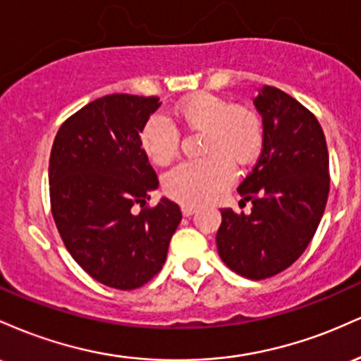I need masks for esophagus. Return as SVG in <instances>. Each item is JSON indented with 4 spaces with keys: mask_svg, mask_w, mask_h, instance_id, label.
I'll list each match as a JSON object with an SVG mask.
<instances>
[{
    "mask_svg": "<svg viewBox=\"0 0 361 361\" xmlns=\"http://www.w3.org/2000/svg\"><path fill=\"white\" fill-rule=\"evenodd\" d=\"M181 212H183L185 217H190V215H193L197 212V207L195 205H181Z\"/></svg>",
    "mask_w": 361,
    "mask_h": 361,
    "instance_id": "1",
    "label": "esophagus"
}]
</instances>
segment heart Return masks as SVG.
<instances>
[{"mask_svg": "<svg viewBox=\"0 0 361 361\" xmlns=\"http://www.w3.org/2000/svg\"><path fill=\"white\" fill-rule=\"evenodd\" d=\"M190 130H204L202 159L185 161L164 178V190L183 205L214 200L234 180V164L247 166L263 147V123L246 106L231 105L212 93H197L173 109ZM140 147L154 164H168L176 156L180 132L163 115H154L140 130Z\"/></svg>", "mask_w": 361, "mask_h": 361, "instance_id": "b5f03b06", "label": "heart"}]
</instances>
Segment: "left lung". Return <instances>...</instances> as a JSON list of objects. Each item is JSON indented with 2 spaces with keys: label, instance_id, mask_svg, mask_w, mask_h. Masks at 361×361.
<instances>
[{
  "label": "left lung",
  "instance_id": "obj_1",
  "mask_svg": "<svg viewBox=\"0 0 361 361\" xmlns=\"http://www.w3.org/2000/svg\"><path fill=\"white\" fill-rule=\"evenodd\" d=\"M263 118V151L238 186L251 214L222 209L219 256L251 280L283 271L309 246L329 195V154L317 118L273 86L255 98Z\"/></svg>",
  "mask_w": 361,
  "mask_h": 361
}]
</instances>
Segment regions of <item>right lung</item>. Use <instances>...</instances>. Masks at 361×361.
Here are the masks:
<instances>
[{"instance_id": "obj_1", "label": "right lung", "mask_w": 361, "mask_h": 361, "mask_svg": "<svg viewBox=\"0 0 361 361\" xmlns=\"http://www.w3.org/2000/svg\"><path fill=\"white\" fill-rule=\"evenodd\" d=\"M159 106L157 97H102L66 120L52 144L54 222L74 261L111 288L147 283L181 221L180 207L164 197L134 212L159 186L139 139Z\"/></svg>"}]
</instances>
